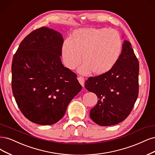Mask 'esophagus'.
<instances>
[{
  "mask_svg": "<svg viewBox=\"0 0 155 155\" xmlns=\"http://www.w3.org/2000/svg\"><path fill=\"white\" fill-rule=\"evenodd\" d=\"M78 81H79V83L81 84V86H82L83 87H84V78H83V77L79 76V77L78 78Z\"/></svg>",
  "mask_w": 155,
  "mask_h": 155,
  "instance_id": "34e87169",
  "label": "esophagus"
}]
</instances>
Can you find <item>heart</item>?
Returning <instances> with one entry per match:
<instances>
[{
  "mask_svg": "<svg viewBox=\"0 0 155 155\" xmlns=\"http://www.w3.org/2000/svg\"><path fill=\"white\" fill-rule=\"evenodd\" d=\"M122 41L114 29L83 28L74 31L69 40L61 47L63 63L69 70H74L84 63L79 72L87 75L92 71L95 75L108 72L119 60ZM82 57H81V55Z\"/></svg>",
  "mask_w": 155,
  "mask_h": 155,
  "instance_id": "b5f03b06",
  "label": "heart"
}]
</instances>
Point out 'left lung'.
I'll return each mask as SVG.
<instances>
[{"label": "left lung", "instance_id": "1", "mask_svg": "<svg viewBox=\"0 0 155 155\" xmlns=\"http://www.w3.org/2000/svg\"><path fill=\"white\" fill-rule=\"evenodd\" d=\"M138 60L130 42L125 40L115 65L108 72L89 77L85 81V88L99 99L90 113L95 123L115 125L130 114L138 95Z\"/></svg>", "mask_w": 155, "mask_h": 155}]
</instances>
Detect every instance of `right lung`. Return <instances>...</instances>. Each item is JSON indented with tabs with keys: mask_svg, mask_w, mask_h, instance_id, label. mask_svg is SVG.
<instances>
[{
	"mask_svg": "<svg viewBox=\"0 0 155 155\" xmlns=\"http://www.w3.org/2000/svg\"><path fill=\"white\" fill-rule=\"evenodd\" d=\"M63 39L46 27L32 31L13 56L12 91L27 119L40 125L56 123L81 91L77 75L61 61Z\"/></svg>",
	"mask_w": 155,
	"mask_h": 155,
	"instance_id": "obj_1",
	"label": "right lung"
}]
</instances>
